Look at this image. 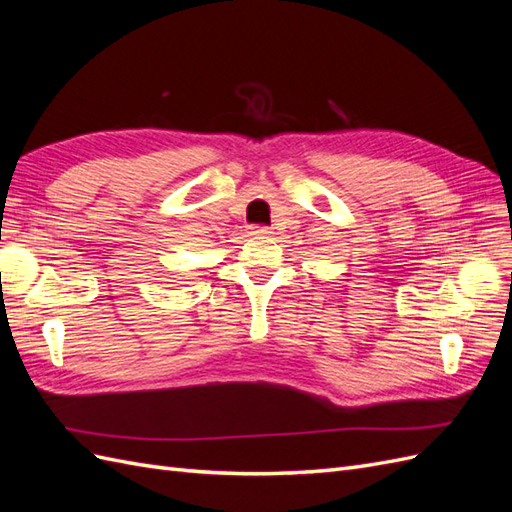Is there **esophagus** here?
<instances>
[{
  "mask_svg": "<svg viewBox=\"0 0 512 512\" xmlns=\"http://www.w3.org/2000/svg\"><path fill=\"white\" fill-rule=\"evenodd\" d=\"M250 235L252 237H267V235H271V228H267V226H250Z\"/></svg>",
  "mask_w": 512,
  "mask_h": 512,
  "instance_id": "esophagus-1",
  "label": "esophagus"
}]
</instances>
